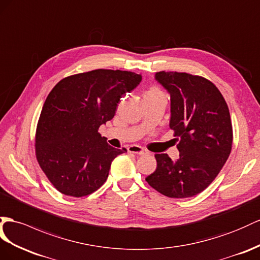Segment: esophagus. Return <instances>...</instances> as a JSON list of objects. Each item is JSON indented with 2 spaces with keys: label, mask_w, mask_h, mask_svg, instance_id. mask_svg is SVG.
I'll list each match as a JSON object with an SVG mask.
<instances>
[{
  "label": "esophagus",
  "mask_w": 260,
  "mask_h": 260,
  "mask_svg": "<svg viewBox=\"0 0 260 260\" xmlns=\"http://www.w3.org/2000/svg\"><path fill=\"white\" fill-rule=\"evenodd\" d=\"M128 152H132V154H136V155H144V154H146V150L144 148H142L141 146L133 145L128 147Z\"/></svg>",
  "instance_id": "obj_1"
}]
</instances>
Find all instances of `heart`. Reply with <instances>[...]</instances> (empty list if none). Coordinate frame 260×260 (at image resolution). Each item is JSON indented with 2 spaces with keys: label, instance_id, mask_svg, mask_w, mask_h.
I'll list each match as a JSON object with an SVG mask.
<instances>
[{
  "label": "heart",
  "instance_id": "b5f03b06",
  "mask_svg": "<svg viewBox=\"0 0 260 260\" xmlns=\"http://www.w3.org/2000/svg\"><path fill=\"white\" fill-rule=\"evenodd\" d=\"M159 92H160V90H159L158 88H155V86H152V88H150L147 92H146L145 95H147V94H155V93H159Z\"/></svg>",
  "mask_w": 260,
  "mask_h": 260
}]
</instances>
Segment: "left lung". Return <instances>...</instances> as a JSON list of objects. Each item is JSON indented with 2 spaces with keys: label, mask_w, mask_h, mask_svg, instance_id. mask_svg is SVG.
<instances>
[{
  "label": "left lung",
  "mask_w": 260,
  "mask_h": 260,
  "mask_svg": "<svg viewBox=\"0 0 260 260\" xmlns=\"http://www.w3.org/2000/svg\"><path fill=\"white\" fill-rule=\"evenodd\" d=\"M155 79L170 94L169 126L180 155L172 161L167 154H156L157 168L146 181L166 197H194L214 180L231 154L229 106L216 86L202 77L159 71Z\"/></svg>",
  "instance_id": "8db88e82"
}]
</instances>
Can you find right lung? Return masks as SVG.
Returning <instances> with one entry per match:
<instances>
[{"instance_id":"obj_1","label":"right lung","mask_w":260,"mask_h":260,"mask_svg":"<svg viewBox=\"0 0 260 260\" xmlns=\"http://www.w3.org/2000/svg\"><path fill=\"white\" fill-rule=\"evenodd\" d=\"M142 81L131 71L98 69L60 80L44 103L36 131V157L54 187L84 197L109 177L116 156L127 151L98 132L114 117L118 102Z\"/></svg>"}]
</instances>
